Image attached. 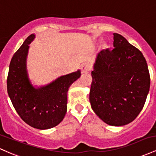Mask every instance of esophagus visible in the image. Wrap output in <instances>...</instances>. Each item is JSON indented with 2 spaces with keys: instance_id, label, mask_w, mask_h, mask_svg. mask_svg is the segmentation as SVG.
I'll return each mask as SVG.
<instances>
[{
  "instance_id": "34e87169",
  "label": "esophagus",
  "mask_w": 156,
  "mask_h": 156,
  "mask_svg": "<svg viewBox=\"0 0 156 156\" xmlns=\"http://www.w3.org/2000/svg\"><path fill=\"white\" fill-rule=\"evenodd\" d=\"M81 69L83 73L87 72V71H89L90 70V66L87 64H83V66H81Z\"/></svg>"
}]
</instances>
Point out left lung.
Returning a JSON list of instances; mask_svg holds the SVG:
<instances>
[{
	"label": "left lung",
	"mask_w": 156,
	"mask_h": 156,
	"mask_svg": "<svg viewBox=\"0 0 156 156\" xmlns=\"http://www.w3.org/2000/svg\"><path fill=\"white\" fill-rule=\"evenodd\" d=\"M113 47L98 54L89 99L103 122L122 126L133 122L142 110L150 77L142 53L123 36L113 33Z\"/></svg>",
	"instance_id": "left-lung-1"
}]
</instances>
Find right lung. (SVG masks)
Instances as JSON below:
<instances>
[{"label": "right lung", "mask_w": 156, "mask_h": 156, "mask_svg": "<svg viewBox=\"0 0 156 156\" xmlns=\"http://www.w3.org/2000/svg\"><path fill=\"white\" fill-rule=\"evenodd\" d=\"M34 34L26 38L13 55L7 76V91L12 105L26 124L40 130L59 125L67 111L70 85L81 76L80 70L61 76L45 86L34 87L26 70V58Z\"/></svg>", "instance_id": "obj_1"}]
</instances>
